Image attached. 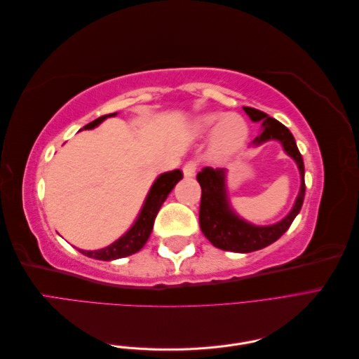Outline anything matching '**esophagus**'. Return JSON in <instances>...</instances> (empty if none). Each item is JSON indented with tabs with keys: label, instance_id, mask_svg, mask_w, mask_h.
<instances>
[{
	"label": "esophagus",
	"instance_id": "obj_1",
	"mask_svg": "<svg viewBox=\"0 0 359 359\" xmlns=\"http://www.w3.org/2000/svg\"><path fill=\"white\" fill-rule=\"evenodd\" d=\"M196 169H198V161H194V160L187 161L186 165L182 166V173H184V177H186V178L194 177V173H196Z\"/></svg>",
	"mask_w": 359,
	"mask_h": 359
}]
</instances>
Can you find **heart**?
<instances>
[{
  "instance_id": "b5f03b06",
  "label": "heart",
  "mask_w": 359,
  "mask_h": 359,
  "mask_svg": "<svg viewBox=\"0 0 359 359\" xmlns=\"http://www.w3.org/2000/svg\"><path fill=\"white\" fill-rule=\"evenodd\" d=\"M214 127L217 128L212 136L210 157L214 161H224L244 145L248 130L244 119L233 114H205L196 121V130L199 133L210 132Z\"/></svg>"
}]
</instances>
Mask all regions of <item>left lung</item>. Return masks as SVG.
<instances>
[{
    "mask_svg": "<svg viewBox=\"0 0 359 359\" xmlns=\"http://www.w3.org/2000/svg\"><path fill=\"white\" fill-rule=\"evenodd\" d=\"M243 109L252 121H262V133L253 140V144L260 145L271 139L278 140L283 145L286 154L297 161L301 173V189L292 211L283 220L271 226L250 224L231 210L224 184L226 169L203 168L198 173L196 178L202 189L199 223L203 235L217 248L226 250V252L250 253L273 244L289 229L292 222L295 220V217L301 211L304 194H306V182H304L302 156L297 147L295 137L292 136L289 128L277 121V119L268 116L265 112L255 109V107L244 106Z\"/></svg>",
    "mask_w": 359,
    "mask_h": 359,
    "instance_id": "1",
    "label": "left lung"
}]
</instances>
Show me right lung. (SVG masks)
<instances>
[{
  "label": "right lung",
  "instance_id": "add662e5",
  "mask_svg": "<svg viewBox=\"0 0 359 359\" xmlns=\"http://www.w3.org/2000/svg\"><path fill=\"white\" fill-rule=\"evenodd\" d=\"M112 115H116V114H109V115H103L100 118H97L93 123L86 124L83 128H88V130L94 128L102 121H104L107 116H112ZM181 178H182V172L180 169L161 173L153 184V187H151L148 196L145 199V203L142 206V211H140L137 220L132 226V229H130L127 233H124L119 240L112 243L111 245L95 250V252L81 250V253L99 260H114V259L126 257L139 252V250L142 248L148 241L151 231H153L157 212L161 208L163 202L166 201L168 194L172 191L173 187H175V184Z\"/></svg>",
  "mask_w": 359,
  "mask_h": 359
}]
</instances>
